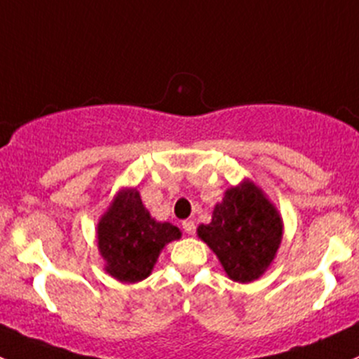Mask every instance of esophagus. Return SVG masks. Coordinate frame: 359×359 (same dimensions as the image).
<instances>
[{"label":"esophagus","instance_id":"esophagus-1","mask_svg":"<svg viewBox=\"0 0 359 359\" xmlns=\"http://www.w3.org/2000/svg\"><path fill=\"white\" fill-rule=\"evenodd\" d=\"M183 230L187 231L188 235H194L195 233V223H194V221H183Z\"/></svg>","mask_w":359,"mask_h":359}]
</instances>
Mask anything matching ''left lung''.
I'll return each mask as SVG.
<instances>
[{"label":"left lung","instance_id":"obj_1","mask_svg":"<svg viewBox=\"0 0 359 359\" xmlns=\"http://www.w3.org/2000/svg\"><path fill=\"white\" fill-rule=\"evenodd\" d=\"M216 254L230 280L250 283L261 278L282 245L283 219L280 210L252 180L243 178L226 188L212 210L210 223L197 228Z\"/></svg>","mask_w":359,"mask_h":359}]
</instances>
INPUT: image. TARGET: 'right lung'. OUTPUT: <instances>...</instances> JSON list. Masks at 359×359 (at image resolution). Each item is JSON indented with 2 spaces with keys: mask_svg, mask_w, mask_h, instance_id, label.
<instances>
[{
  "mask_svg": "<svg viewBox=\"0 0 359 359\" xmlns=\"http://www.w3.org/2000/svg\"><path fill=\"white\" fill-rule=\"evenodd\" d=\"M180 238L178 226L152 217L135 187L121 188L97 224L103 269L123 283H138L152 275L162 249Z\"/></svg>",
  "mask_w": 359,
  "mask_h": 359,
  "instance_id": "add662e5",
  "label": "right lung"
}]
</instances>
